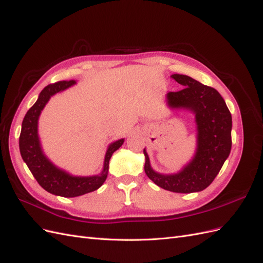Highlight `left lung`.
Returning a JSON list of instances; mask_svg holds the SVG:
<instances>
[{"instance_id":"obj_1","label":"left lung","mask_w":263,"mask_h":263,"mask_svg":"<svg viewBox=\"0 0 263 263\" xmlns=\"http://www.w3.org/2000/svg\"><path fill=\"white\" fill-rule=\"evenodd\" d=\"M184 86L178 92L166 94L172 108H186L195 114L197 126V148L194 158L180 172L161 174L150 166L146 158L145 172L158 186L176 193L200 192L216 178L232 149V114L221 95L211 86L204 85L191 77L172 74Z\"/></svg>"}]
</instances>
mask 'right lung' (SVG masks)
Masks as SVG:
<instances>
[{"label": "right lung", "mask_w": 263, "mask_h": 263, "mask_svg": "<svg viewBox=\"0 0 263 263\" xmlns=\"http://www.w3.org/2000/svg\"><path fill=\"white\" fill-rule=\"evenodd\" d=\"M76 83L74 80L59 81L47 85L39 94L35 104L31 106L22 123L20 135V151L23 160L27 164L36 181L47 192L63 197H76L98 190L105 182L108 174L109 159L115 151L123 145L124 139H119L110 144L107 148L104 166L99 176L73 177L54 164L47 158L41 147L38 138V118L47 102L53 94L68 89Z\"/></svg>", "instance_id": "right-lung-1"}]
</instances>
